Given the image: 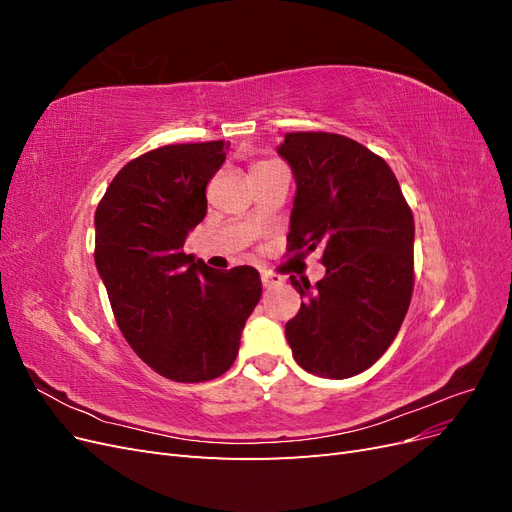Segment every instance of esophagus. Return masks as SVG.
I'll return each mask as SVG.
<instances>
[{"instance_id": "34e87169", "label": "esophagus", "mask_w": 512, "mask_h": 512, "mask_svg": "<svg viewBox=\"0 0 512 512\" xmlns=\"http://www.w3.org/2000/svg\"><path fill=\"white\" fill-rule=\"evenodd\" d=\"M260 280H262V286H265V288H273L277 284H282V277L271 273V271H262L260 273Z\"/></svg>"}]
</instances>
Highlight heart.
<instances>
[{"label": "heart", "mask_w": 512, "mask_h": 512, "mask_svg": "<svg viewBox=\"0 0 512 512\" xmlns=\"http://www.w3.org/2000/svg\"><path fill=\"white\" fill-rule=\"evenodd\" d=\"M273 162H258V164H254V168L252 170H260V168H267V166H271Z\"/></svg>", "instance_id": "1"}]
</instances>
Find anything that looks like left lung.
I'll list each match as a JSON object with an SVG mask.
<instances>
[{
	"label": "left lung",
	"instance_id": "1",
	"mask_svg": "<svg viewBox=\"0 0 512 512\" xmlns=\"http://www.w3.org/2000/svg\"><path fill=\"white\" fill-rule=\"evenodd\" d=\"M277 153L297 183L288 252L320 250L327 269L316 286L290 277L303 301L286 339L309 374L352 378L380 359L406 318L412 211L389 164L352 138L290 132Z\"/></svg>",
	"mask_w": 512,
	"mask_h": 512
}]
</instances>
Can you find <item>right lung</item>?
Masks as SVG:
<instances>
[{"instance_id": "add662e5", "label": "right lung", "mask_w": 512, "mask_h": 512, "mask_svg": "<svg viewBox=\"0 0 512 512\" xmlns=\"http://www.w3.org/2000/svg\"><path fill=\"white\" fill-rule=\"evenodd\" d=\"M228 143L166 145L123 166L96 209V269L132 350L175 382L235 363L262 294L254 267L215 271L183 252L207 215V183Z\"/></svg>"}]
</instances>
